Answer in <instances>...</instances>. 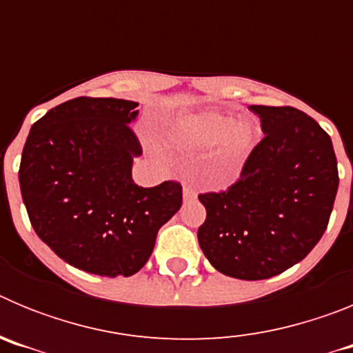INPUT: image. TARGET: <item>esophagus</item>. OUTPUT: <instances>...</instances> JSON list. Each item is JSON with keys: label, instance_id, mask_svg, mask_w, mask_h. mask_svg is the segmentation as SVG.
Here are the masks:
<instances>
[{"label": "esophagus", "instance_id": "esophagus-1", "mask_svg": "<svg viewBox=\"0 0 353 353\" xmlns=\"http://www.w3.org/2000/svg\"><path fill=\"white\" fill-rule=\"evenodd\" d=\"M194 198H196L194 189L189 185H183V199H185V201H189V199H194Z\"/></svg>", "mask_w": 353, "mask_h": 353}]
</instances>
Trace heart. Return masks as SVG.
<instances>
[{
  "label": "heart",
  "mask_w": 353,
  "mask_h": 353,
  "mask_svg": "<svg viewBox=\"0 0 353 353\" xmlns=\"http://www.w3.org/2000/svg\"><path fill=\"white\" fill-rule=\"evenodd\" d=\"M260 130L248 118L236 120L233 114L205 111L174 120L168 129L170 145L182 150L212 148L208 157L210 180L226 185L239 179L245 162L256 148Z\"/></svg>",
  "instance_id": "1"
}]
</instances>
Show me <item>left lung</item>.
Wrapping results in <instances>:
<instances>
[{
    "label": "left lung",
    "mask_w": 353,
    "mask_h": 353,
    "mask_svg": "<svg viewBox=\"0 0 353 353\" xmlns=\"http://www.w3.org/2000/svg\"><path fill=\"white\" fill-rule=\"evenodd\" d=\"M265 138L240 179L199 194L207 219L198 240L215 269L244 281L269 279L310 254L322 239L338 192L330 136L290 105H249Z\"/></svg>",
    "instance_id": "left-lung-1"
}]
</instances>
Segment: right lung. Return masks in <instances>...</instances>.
Masks as SVG:
<instances>
[{
	"label": "right lung",
	"instance_id": "right-lung-1",
	"mask_svg": "<svg viewBox=\"0 0 353 353\" xmlns=\"http://www.w3.org/2000/svg\"><path fill=\"white\" fill-rule=\"evenodd\" d=\"M138 102L77 97L33 123L19 168L28 217L42 242L68 265L129 277L154 251L159 228L182 207V185L139 187L143 154L130 123Z\"/></svg>",
	"mask_w": 353,
	"mask_h": 353
}]
</instances>
